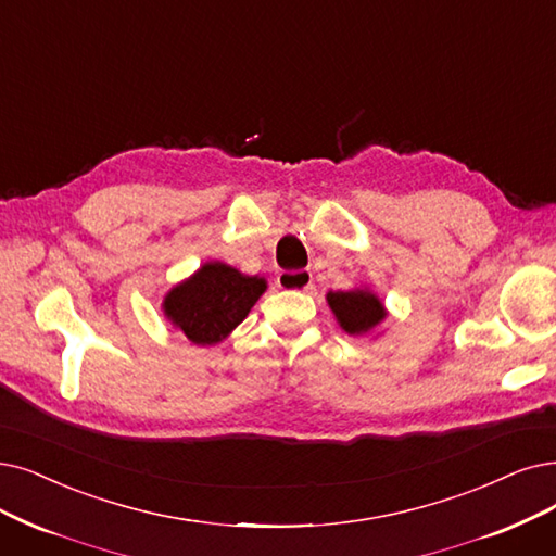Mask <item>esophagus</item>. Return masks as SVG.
Here are the masks:
<instances>
[{"mask_svg": "<svg viewBox=\"0 0 556 556\" xmlns=\"http://www.w3.org/2000/svg\"><path fill=\"white\" fill-rule=\"evenodd\" d=\"M278 287L287 292H307L313 287V274L301 271H282L278 274Z\"/></svg>", "mask_w": 556, "mask_h": 556, "instance_id": "34e87169", "label": "esophagus"}]
</instances>
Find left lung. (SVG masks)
I'll return each mask as SVG.
<instances>
[{
  "mask_svg": "<svg viewBox=\"0 0 556 556\" xmlns=\"http://www.w3.org/2000/svg\"><path fill=\"white\" fill-rule=\"evenodd\" d=\"M326 303L330 313L336 315L340 328L353 338L371 336L388 319L383 301L369 287H355V290L346 292H328Z\"/></svg>",
  "mask_w": 556,
  "mask_h": 556,
  "instance_id": "1",
  "label": "left lung"
}]
</instances>
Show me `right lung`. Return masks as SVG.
<instances>
[{"instance_id": "obj_1", "label": "right lung", "mask_w": 556, "mask_h": 556, "mask_svg": "<svg viewBox=\"0 0 556 556\" xmlns=\"http://www.w3.org/2000/svg\"><path fill=\"white\" fill-rule=\"evenodd\" d=\"M264 292V278L247 276L226 262L210 260L170 287L162 301V313L189 342L214 346L249 317Z\"/></svg>"}]
</instances>
